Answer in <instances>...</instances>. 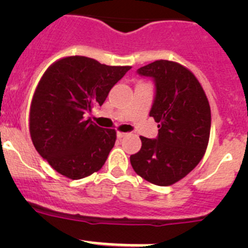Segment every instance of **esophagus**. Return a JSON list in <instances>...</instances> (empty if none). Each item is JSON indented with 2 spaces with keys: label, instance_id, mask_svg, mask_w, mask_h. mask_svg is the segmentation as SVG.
<instances>
[{
  "label": "esophagus",
  "instance_id": "obj_1",
  "mask_svg": "<svg viewBox=\"0 0 248 248\" xmlns=\"http://www.w3.org/2000/svg\"><path fill=\"white\" fill-rule=\"evenodd\" d=\"M126 136H127V133H124V132H117V138L119 139L124 138Z\"/></svg>",
  "mask_w": 248,
  "mask_h": 248
}]
</instances>
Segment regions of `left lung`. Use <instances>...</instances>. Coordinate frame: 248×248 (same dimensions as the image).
<instances>
[{
    "mask_svg": "<svg viewBox=\"0 0 248 248\" xmlns=\"http://www.w3.org/2000/svg\"><path fill=\"white\" fill-rule=\"evenodd\" d=\"M156 82L150 116L158 138L140 137L141 149L131 156L134 171L157 186H170L189 174L204 157L210 138L211 110L196 76L182 64L157 60L138 69Z\"/></svg>",
    "mask_w": 248,
    "mask_h": 248,
    "instance_id": "1",
    "label": "left lung"
}]
</instances>
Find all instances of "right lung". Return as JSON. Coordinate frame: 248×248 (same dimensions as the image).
Masks as SVG:
<instances>
[{
    "mask_svg": "<svg viewBox=\"0 0 248 248\" xmlns=\"http://www.w3.org/2000/svg\"><path fill=\"white\" fill-rule=\"evenodd\" d=\"M131 66H107L86 56H67L50 64L30 108V134L38 154L72 180L98 171L115 145L116 131L102 128L85 114L102 106Z\"/></svg>",
    "mask_w": 248,
    "mask_h": 248,
    "instance_id": "obj_1",
    "label": "right lung"
}]
</instances>
